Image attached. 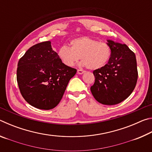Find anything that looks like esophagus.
Wrapping results in <instances>:
<instances>
[{
    "label": "esophagus",
    "mask_w": 152,
    "mask_h": 152,
    "mask_svg": "<svg viewBox=\"0 0 152 152\" xmlns=\"http://www.w3.org/2000/svg\"><path fill=\"white\" fill-rule=\"evenodd\" d=\"M84 72H85V71H84L82 70H77V73H78V74H82Z\"/></svg>",
    "instance_id": "obj_1"
}]
</instances>
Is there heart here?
<instances>
[{
    "instance_id": "obj_1",
    "label": "heart",
    "mask_w": 152,
    "mask_h": 152,
    "mask_svg": "<svg viewBox=\"0 0 152 152\" xmlns=\"http://www.w3.org/2000/svg\"><path fill=\"white\" fill-rule=\"evenodd\" d=\"M70 44V48L63 45L58 51L59 58L68 67L75 65L80 57L82 66L97 70L106 65L111 56V48L107 43L89 37L76 38Z\"/></svg>"
}]
</instances>
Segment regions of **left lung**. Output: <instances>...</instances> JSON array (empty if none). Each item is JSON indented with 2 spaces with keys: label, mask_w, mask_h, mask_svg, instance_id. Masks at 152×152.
<instances>
[{
  "label": "left lung",
  "mask_w": 152,
  "mask_h": 152,
  "mask_svg": "<svg viewBox=\"0 0 152 152\" xmlns=\"http://www.w3.org/2000/svg\"><path fill=\"white\" fill-rule=\"evenodd\" d=\"M107 41L111 56L108 64L93 72L95 82L91 91L100 103L113 105L124 101L134 90L138 76L137 61L127 45Z\"/></svg>",
  "instance_id": "8db88e82"
}]
</instances>
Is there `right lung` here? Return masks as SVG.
Segmentation results:
<instances>
[{"mask_svg":"<svg viewBox=\"0 0 152 152\" xmlns=\"http://www.w3.org/2000/svg\"><path fill=\"white\" fill-rule=\"evenodd\" d=\"M17 66V80L23 97L31 106L43 110L57 106L76 73V69L62 63L50 41L31 47Z\"/></svg>","mask_w":152,"mask_h":152,"instance_id":"1","label":"right lung"}]
</instances>
